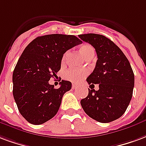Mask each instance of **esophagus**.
Masks as SVG:
<instances>
[{"mask_svg": "<svg viewBox=\"0 0 146 146\" xmlns=\"http://www.w3.org/2000/svg\"><path fill=\"white\" fill-rule=\"evenodd\" d=\"M76 87H77V85H76V84H73V85H72V88H73V89H76Z\"/></svg>", "mask_w": 146, "mask_h": 146, "instance_id": "1", "label": "esophagus"}]
</instances>
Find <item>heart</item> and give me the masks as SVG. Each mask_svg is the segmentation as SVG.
Segmentation results:
<instances>
[{
  "label": "heart",
  "instance_id": "1",
  "mask_svg": "<svg viewBox=\"0 0 146 146\" xmlns=\"http://www.w3.org/2000/svg\"><path fill=\"white\" fill-rule=\"evenodd\" d=\"M80 51L85 59L90 56H94V49L90 45H84L81 46L80 48ZM65 56H66V54L64 55L62 59H65ZM87 73H88L87 70H84V69H70L65 72L64 78L69 81L79 83L87 76Z\"/></svg>",
  "mask_w": 146,
  "mask_h": 146
}]
</instances>
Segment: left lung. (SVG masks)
<instances>
[{"label":"left lung","instance_id":"8db88e82","mask_svg":"<svg viewBox=\"0 0 146 146\" xmlns=\"http://www.w3.org/2000/svg\"><path fill=\"white\" fill-rule=\"evenodd\" d=\"M80 39L95 48L98 61L93 73L87 78L89 84H99V90H90L80 100L85 113L101 123L119 118L132 98L135 76L130 62L123 52L102 35H80Z\"/></svg>","mask_w":146,"mask_h":146}]
</instances>
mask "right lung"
<instances>
[{
    "label": "right lung",
    "instance_id": "1",
    "mask_svg": "<svg viewBox=\"0 0 146 146\" xmlns=\"http://www.w3.org/2000/svg\"><path fill=\"white\" fill-rule=\"evenodd\" d=\"M81 42L75 35H46L25 48L13 72V96L20 114L29 123L41 125L56 114L72 84L62 80L60 87L55 89L48 80L60 70L63 54Z\"/></svg>",
    "mask_w": 146,
    "mask_h": 146
}]
</instances>
